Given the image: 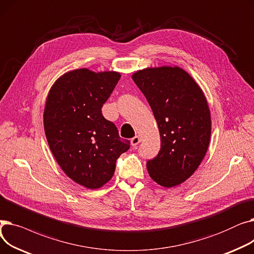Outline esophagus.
<instances>
[{
  "label": "esophagus",
  "instance_id": "1",
  "mask_svg": "<svg viewBox=\"0 0 254 254\" xmlns=\"http://www.w3.org/2000/svg\"><path fill=\"white\" fill-rule=\"evenodd\" d=\"M140 137L139 136H135L134 138H131L130 139V144L132 145V146H137L139 143H140Z\"/></svg>",
  "mask_w": 254,
  "mask_h": 254
}]
</instances>
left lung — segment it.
I'll return each instance as SVG.
<instances>
[{
  "label": "left lung",
  "mask_w": 254,
  "mask_h": 254,
  "mask_svg": "<svg viewBox=\"0 0 254 254\" xmlns=\"http://www.w3.org/2000/svg\"><path fill=\"white\" fill-rule=\"evenodd\" d=\"M131 78L148 101L161 136V150L146 164L149 175L164 188L179 185L193 174L208 149L211 118L207 100L179 66L147 68Z\"/></svg>",
  "instance_id": "8db88e82"
}]
</instances>
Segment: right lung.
<instances>
[{"label": "right lung", "instance_id": "add662e5", "mask_svg": "<svg viewBox=\"0 0 254 254\" xmlns=\"http://www.w3.org/2000/svg\"><path fill=\"white\" fill-rule=\"evenodd\" d=\"M120 74L70 71L49 90L44 109V129L52 154L65 175L87 189L108 182L117 158L129 149L112 122L102 114Z\"/></svg>", "mask_w": 254, "mask_h": 254}]
</instances>
